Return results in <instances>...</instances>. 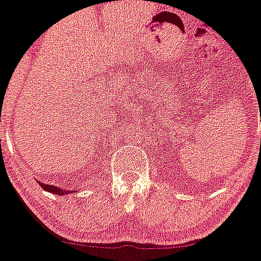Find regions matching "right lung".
I'll use <instances>...</instances> for the list:
<instances>
[{"label": "right lung", "mask_w": 261, "mask_h": 261, "mask_svg": "<svg viewBox=\"0 0 261 261\" xmlns=\"http://www.w3.org/2000/svg\"><path fill=\"white\" fill-rule=\"evenodd\" d=\"M39 185H40L41 188L44 189V190L49 191V193H53V194H56V195H66V194L68 193H73V190H65V189H61V188H58V187H54V185H47V184H43V182L38 181Z\"/></svg>", "instance_id": "right-lung-1"}]
</instances>
